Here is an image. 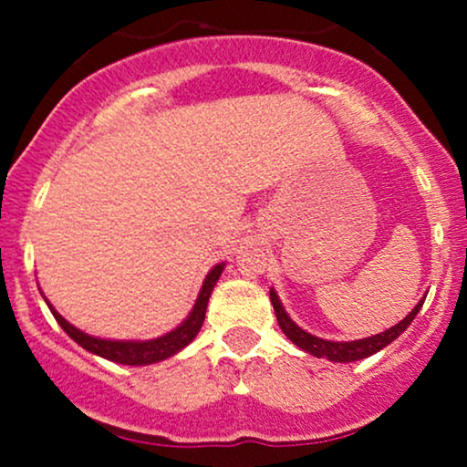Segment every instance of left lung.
Returning a JSON list of instances; mask_svg holds the SVG:
<instances>
[{
	"label": "left lung",
	"mask_w": 467,
	"mask_h": 467,
	"mask_svg": "<svg viewBox=\"0 0 467 467\" xmlns=\"http://www.w3.org/2000/svg\"><path fill=\"white\" fill-rule=\"evenodd\" d=\"M270 301H272V305H275L278 327H281L283 334H285L289 340L298 347V349L312 353V356H316V358H327V360H331V362H356V360H362V358L373 356V353L382 351L384 347L390 345V342L398 340V337L406 331V327H410L412 320H415V316L421 309L426 296H423L421 301L415 305V309L409 312V316H406L404 320H400V323L390 327V329L382 331V334L362 337V340H349V342L325 340V337L312 336L309 331L301 329V327H298L287 316L285 307H283V303L278 301V294L275 292V289H270Z\"/></svg>",
	"instance_id": "obj_1"
}]
</instances>
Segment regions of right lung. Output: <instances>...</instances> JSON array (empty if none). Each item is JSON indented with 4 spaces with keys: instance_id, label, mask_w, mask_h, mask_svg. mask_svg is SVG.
<instances>
[{
    "instance_id": "obj_1",
    "label": "right lung",
    "mask_w": 467,
    "mask_h": 467,
    "mask_svg": "<svg viewBox=\"0 0 467 467\" xmlns=\"http://www.w3.org/2000/svg\"><path fill=\"white\" fill-rule=\"evenodd\" d=\"M223 267L226 264H217L208 272L206 278H203L200 294H197V301L192 305L191 314L186 316L182 323L175 327L173 331L169 334L160 336V337H151V340H109V337H96L80 331L78 327H74L72 323H67L61 314L52 307L50 301L46 298L47 307H50L52 316L57 318V323L61 325V329L72 337L77 345L83 347L85 351L94 353V356L105 358V360H111L116 364H130V367H147V364H155L162 362L166 358L175 356V353L189 347L195 336L200 334L203 318H206V307H208V298H211L213 289H215L219 276H222Z\"/></svg>"
}]
</instances>
